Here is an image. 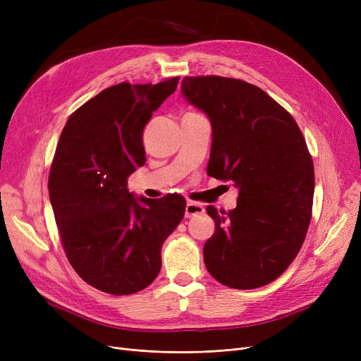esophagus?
Listing matches in <instances>:
<instances>
[{
	"mask_svg": "<svg viewBox=\"0 0 361 361\" xmlns=\"http://www.w3.org/2000/svg\"><path fill=\"white\" fill-rule=\"evenodd\" d=\"M204 214V207L200 203L188 200L185 204V218H193Z\"/></svg>",
	"mask_w": 361,
	"mask_h": 361,
	"instance_id": "esophagus-1",
	"label": "esophagus"
}]
</instances>
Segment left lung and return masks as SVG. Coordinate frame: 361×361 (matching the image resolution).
<instances>
[{"instance_id":"1","label":"left lung","mask_w":361,"mask_h":361,"mask_svg":"<svg viewBox=\"0 0 361 361\" xmlns=\"http://www.w3.org/2000/svg\"><path fill=\"white\" fill-rule=\"evenodd\" d=\"M181 92L212 124L207 174L240 190L228 214L206 207L215 221L206 268L230 288L267 286L295 259L310 225L314 166L305 136L286 108L244 80L187 75Z\"/></svg>"}]
</instances>
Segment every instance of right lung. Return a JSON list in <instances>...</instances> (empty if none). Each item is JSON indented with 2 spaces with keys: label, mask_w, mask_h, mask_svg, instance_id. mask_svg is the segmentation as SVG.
I'll list each match as a JSON object with an SVG mask.
<instances>
[{
  "label": "right lung",
  "mask_w": 361,
  "mask_h": 361,
  "mask_svg": "<svg viewBox=\"0 0 361 361\" xmlns=\"http://www.w3.org/2000/svg\"><path fill=\"white\" fill-rule=\"evenodd\" d=\"M178 80L106 87L61 131L48 178L52 211L73 269L99 291L127 295L150 286L162 244L184 216L180 195L140 197L142 205L127 190V177L146 162L143 128Z\"/></svg>",
  "instance_id": "right-lung-1"
}]
</instances>
